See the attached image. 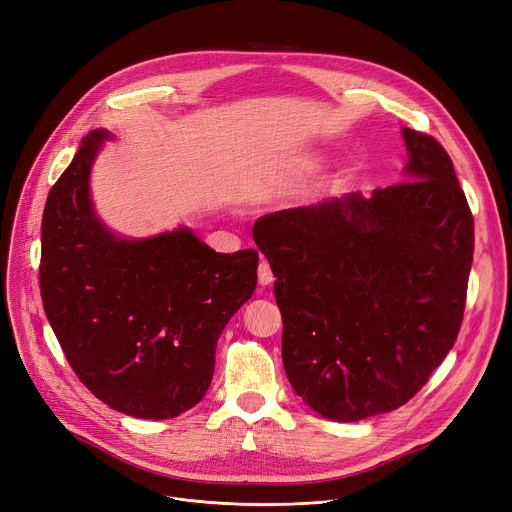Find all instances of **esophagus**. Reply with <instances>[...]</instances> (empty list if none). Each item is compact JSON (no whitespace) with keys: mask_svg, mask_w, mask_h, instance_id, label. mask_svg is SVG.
<instances>
[{"mask_svg":"<svg viewBox=\"0 0 512 512\" xmlns=\"http://www.w3.org/2000/svg\"><path fill=\"white\" fill-rule=\"evenodd\" d=\"M273 282V273H271V267L267 261H261L259 263V284L265 288Z\"/></svg>","mask_w":512,"mask_h":512,"instance_id":"obj_1","label":"esophagus"}]
</instances>
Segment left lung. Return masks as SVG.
<instances>
[{"label":"left lung","mask_w":512,"mask_h":512,"mask_svg":"<svg viewBox=\"0 0 512 512\" xmlns=\"http://www.w3.org/2000/svg\"><path fill=\"white\" fill-rule=\"evenodd\" d=\"M406 181L259 218L282 359L331 421L396 410L451 351L466 308L474 216L447 151L404 128Z\"/></svg>","instance_id":"8db88e82"}]
</instances>
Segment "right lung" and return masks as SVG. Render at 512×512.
Instances as JSON below:
<instances>
[{
  "label": "right lung",
  "mask_w": 512,
  "mask_h": 512,
  "mask_svg": "<svg viewBox=\"0 0 512 512\" xmlns=\"http://www.w3.org/2000/svg\"><path fill=\"white\" fill-rule=\"evenodd\" d=\"M108 136L89 132L46 198L40 296L81 384L114 410L163 421L204 398L218 337L255 292L259 253H216L188 228L114 237L89 200Z\"/></svg>",
  "instance_id": "add662e5"
}]
</instances>
